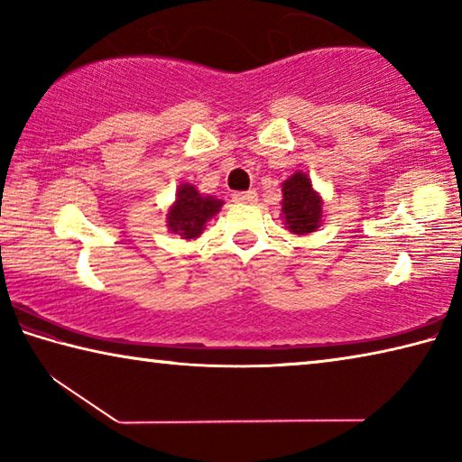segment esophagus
<instances>
[{
  "label": "esophagus",
  "mask_w": 462,
  "mask_h": 462,
  "mask_svg": "<svg viewBox=\"0 0 462 462\" xmlns=\"http://www.w3.org/2000/svg\"><path fill=\"white\" fill-rule=\"evenodd\" d=\"M232 199L236 201V203H253V201H256V191H236L232 195Z\"/></svg>",
  "instance_id": "34e87169"
}]
</instances>
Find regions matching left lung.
<instances>
[{
	"instance_id": "8db88e82",
	"label": "left lung",
	"mask_w": 462,
	"mask_h": 462,
	"mask_svg": "<svg viewBox=\"0 0 462 462\" xmlns=\"http://www.w3.org/2000/svg\"><path fill=\"white\" fill-rule=\"evenodd\" d=\"M281 193H283L281 217H283L285 228L289 232L297 234V236H306V234L316 232L322 226L324 199L314 189L308 173L295 171L281 185Z\"/></svg>"
}]
</instances>
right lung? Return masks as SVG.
Listing matches in <instances>:
<instances>
[{"mask_svg":"<svg viewBox=\"0 0 462 462\" xmlns=\"http://www.w3.org/2000/svg\"><path fill=\"white\" fill-rule=\"evenodd\" d=\"M222 206V199L199 193L191 183H181L177 187L175 201L169 206L167 228L185 240L199 238L206 224L220 212Z\"/></svg>","mask_w":462,"mask_h":462,"instance_id":"add662e5","label":"right lung"}]
</instances>
